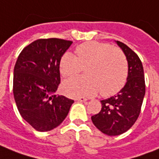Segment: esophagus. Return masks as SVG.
Wrapping results in <instances>:
<instances>
[{
  "label": "esophagus",
  "instance_id": "34e87169",
  "mask_svg": "<svg viewBox=\"0 0 159 159\" xmlns=\"http://www.w3.org/2000/svg\"><path fill=\"white\" fill-rule=\"evenodd\" d=\"M76 100L78 101V102H81V103H85V102H87V99H86L85 98H78Z\"/></svg>",
  "mask_w": 159,
  "mask_h": 159
}]
</instances>
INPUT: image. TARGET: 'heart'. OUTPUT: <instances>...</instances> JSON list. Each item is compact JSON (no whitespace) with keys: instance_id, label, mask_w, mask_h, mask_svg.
Here are the masks:
<instances>
[{"instance_id":"obj_1","label":"heart","mask_w":159,"mask_h":159,"mask_svg":"<svg viewBox=\"0 0 159 159\" xmlns=\"http://www.w3.org/2000/svg\"><path fill=\"white\" fill-rule=\"evenodd\" d=\"M76 56L65 53L60 61L62 76H72L85 69V76L65 81L61 89L69 97H92L101 90L103 96H112L123 89L128 76V64L121 50L109 43L90 41L76 47Z\"/></svg>"}]
</instances>
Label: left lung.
Returning a JSON list of instances; mask_svg holds the SVG:
<instances>
[{"label": "left lung", "mask_w": 159, "mask_h": 159, "mask_svg": "<svg viewBox=\"0 0 159 159\" xmlns=\"http://www.w3.org/2000/svg\"><path fill=\"white\" fill-rule=\"evenodd\" d=\"M124 52L128 63V76L124 88L117 95L101 100L100 112L91 117L101 132L118 136L127 131L139 116L145 95V77L142 61L133 50L116 41Z\"/></svg>", "instance_id": "obj_1"}]
</instances>
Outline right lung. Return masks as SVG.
Here are the masks:
<instances>
[{"label":"right lung","mask_w":159,"mask_h":159,"mask_svg":"<svg viewBox=\"0 0 159 159\" xmlns=\"http://www.w3.org/2000/svg\"><path fill=\"white\" fill-rule=\"evenodd\" d=\"M71 41L43 39L26 46L13 71V95L20 115L39 131L53 130L67 116L73 100L56 94L60 61Z\"/></svg>","instance_id":"right-lung-1"}]
</instances>
